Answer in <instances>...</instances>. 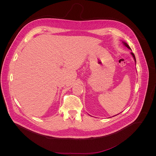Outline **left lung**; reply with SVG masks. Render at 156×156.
I'll use <instances>...</instances> for the list:
<instances>
[{
  "mask_svg": "<svg viewBox=\"0 0 156 156\" xmlns=\"http://www.w3.org/2000/svg\"><path fill=\"white\" fill-rule=\"evenodd\" d=\"M123 43H124V44L125 46H126L128 48H129V49H130L131 50V48L130 47V46L129 45L127 44L126 43H125V42H123ZM131 54H132V55L133 56V57L134 59V61H135V62H136V58H135V56H134V55L133 53V52H131ZM117 115H118V114H117ZM115 116H116V115H115Z\"/></svg>",
  "mask_w": 156,
  "mask_h": 156,
  "instance_id": "8db88e82",
  "label": "left lung"
}]
</instances>
